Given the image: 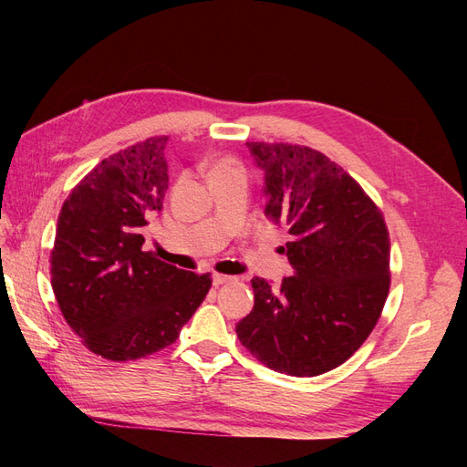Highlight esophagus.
<instances>
[{
    "label": "esophagus",
    "instance_id": "1",
    "mask_svg": "<svg viewBox=\"0 0 467 467\" xmlns=\"http://www.w3.org/2000/svg\"><path fill=\"white\" fill-rule=\"evenodd\" d=\"M232 280H234L232 276H225V275H218V273L212 275V285H214V286L228 285V282H232Z\"/></svg>",
    "mask_w": 467,
    "mask_h": 467
}]
</instances>
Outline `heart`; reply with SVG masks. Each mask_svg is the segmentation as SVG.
<instances>
[{"label": "heart", "instance_id": "b5f03b06", "mask_svg": "<svg viewBox=\"0 0 467 467\" xmlns=\"http://www.w3.org/2000/svg\"><path fill=\"white\" fill-rule=\"evenodd\" d=\"M228 171H239L237 165L232 163V161H222L218 163L214 169H212L210 175H216V173H228Z\"/></svg>", "mask_w": 467, "mask_h": 467}]
</instances>
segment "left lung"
<instances>
[{
  "mask_svg": "<svg viewBox=\"0 0 467 467\" xmlns=\"http://www.w3.org/2000/svg\"><path fill=\"white\" fill-rule=\"evenodd\" d=\"M263 171L265 214L288 225L292 276H255V304L235 325L242 345L268 368L319 376L366 341L389 290L384 216L343 167L312 148L247 142Z\"/></svg>",
  "mask_w": 467,
  "mask_h": 467,
  "instance_id": "left-lung-1",
  "label": "left lung"
}]
</instances>
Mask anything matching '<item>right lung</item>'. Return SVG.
Masks as SVG:
<instances>
[{
  "label": "right lung",
  "mask_w": 467,
  "mask_h": 467,
  "mask_svg": "<svg viewBox=\"0 0 467 467\" xmlns=\"http://www.w3.org/2000/svg\"><path fill=\"white\" fill-rule=\"evenodd\" d=\"M167 136L103 160L69 192L56 225L52 290L69 327L109 360H136L175 343L202 304L210 275L144 251V230L169 189Z\"/></svg>",
  "instance_id": "add662e5"
}]
</instances>
